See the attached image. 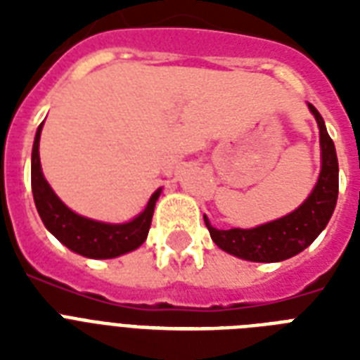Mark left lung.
<instances>
[{
  "mask_svg": "<svg viewBox=\"0 0 360 360\" xmlns=\"http://www.w3.org/2000/svg\"><path fill=\"white\" fill-rule=\"evenodd\" d=\"M308 108L319 127L321 169H319L318 183L307 200L295 211H291L282 219L256 226L250 230H243V228L217 230L203 214L214 245L231 256L246 262H284L312 245L316 237L325 230V226L329 224L338 200V158L321 114L310 103Z\"/></svg>",
  "mask_w": 360,
  "mask_h": 360,
  "instance_id": "8db88e82",
  "label": "left lung"
}]
</instances>
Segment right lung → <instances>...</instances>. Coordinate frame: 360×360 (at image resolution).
I'll return each instance as SVG.
<instances>
[{"instance_id": "1", "label": "right lung", "mask_w": 360, "mask_h": 360, "mask_svg": "<svg viewBox=\"0 0 360 360\" xmlns=\"http://www.w3.org/2000/svg\"><path fill=\"white\" fill-rule=\"evenodd\" d=\"M41 130L42 123L37 129L33 151H31V191H33L39 217L42 224L46 226V230L69 250L91 259H112L143 245L151 228L155 203L162 188L153 192L146 209L138 217L123 224H110V222L82 217L59 200L42 175L41 157H39Z\"/></svg>"}]
</instances>
